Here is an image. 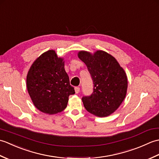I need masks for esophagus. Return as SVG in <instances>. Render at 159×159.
<instances>
[{"instance_id": "1", "label": "esophagus", "mask_w": 159, "mask_h": 159, "mask_svg": "<svg viewBox=\"0 0 159 159\" xmlns=\"http://www.w3.org/2000/svg\"><path fill=\"white\" fill-rule=\"evenodd\" d=\"M74 89H75L76 93H79L80 92V88H79V87H76L75 88H74Z\"/></svg>"}]
</instances>
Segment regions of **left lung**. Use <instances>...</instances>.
<instances>
[{"label": "left lung", "instance_id": "8db88e82", "mask_svg": "<svg viewBox=\"0 0 159 159\" xmlns=\"http://www.w3.org/2000/svg\"><path fill=\"white\" fill-rule=\"evenodd\" d=\"M79 58L85 63L93 83V92L82 100L86 110L98 117L115 112L126 95L128 79L117 61L103 50L93 54L80 51Z\"/></svg>", "mask_w": 159, "mask_h": 159}]
</instances>
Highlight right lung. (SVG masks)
Wrapping results in <instances>:
<instances>
[{"label":"right lung","instance_id":"obj_1","mask_svg":"<svg viewBox=\"0 0 159 159\" xmlns=\"http://www.w3.org/2000/svg\"><path fill=\"white\" fill-rule=\"evenodd\" d=\"M26 87L35 107L49 115L63 111L70 95L75 93L63 59L53 50L43 52L33 62L26 76Z\"/></svg>","mask_w":159,"mask_h":159}]
</instances>
